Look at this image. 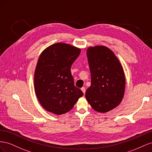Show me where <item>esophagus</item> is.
Returning a JSON list of instances; mask_svg holds the SVG:
<instances>
[{"instance_id":"obj_1","label":"esophagus","mask_w":152,"mask_h":152,"mask_svg":"<svg viewBox=\"0 0 152 152\" xmlns=\"http://www.w3.org/2000/svg\"><path fill=\"white\" fill-rule=\"evenodd\" d=\"M81 90L82 92H83V93L85 94V92H86V88H85V87H82V88H81Z\"/></svg>"}]
</instances>
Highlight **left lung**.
Instances as JSON below:
<instances>
[{
	"mask_svg": "<svg viewBox=\"0 0 152 152\" xmlns=\"http://www.w3.org/2000/svg\"><path fill=\"white\" fill-rule=\"evenodd\" d=\"M91 85L85 97L93 109L106 113L122 102L125 87L123 67L116 56L104 46L89 47L86 51Z\"/></svg>",
	"mask_w": 152,
	"mask_h": 152,
	"instance_id": "8db88e82",
	"label": "left lung"
}]
</instances>
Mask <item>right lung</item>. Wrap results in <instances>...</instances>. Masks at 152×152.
Instances as JSON below:
<instances>
[{"instance_id": "right-lung-1", "label": "right lung", "mask_w": 152, "mask_h": 152, "mask_svg": "<svg viewBox=\"0 0 152 152\" xmlns=\"http://www.w3.org/2000/svg\"><path fill=\"white\" fill-rule=\"evenodd\" d=\"M80 52L78 48L58 42L41 53L34 73V88L39 102L46 111L64 114L83 96L82 91L75 86L71 72Z\"/></svg>"}]
</instances>
